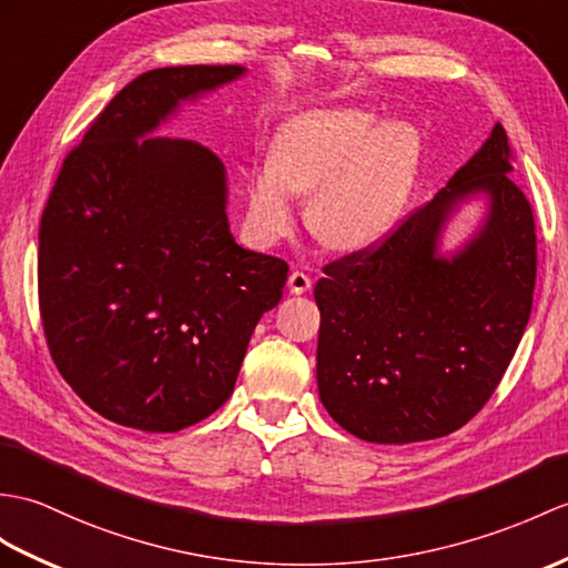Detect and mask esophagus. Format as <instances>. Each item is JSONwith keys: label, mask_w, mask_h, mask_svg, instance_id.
<instances>
[{"label": "esophagus", "mask_w": 568, "mask_h": 568, "mask_svg": "<svg viewBox=\"0 0 568 568\" xmlns=\"http://www.w3.org/2000/svg\"><path fill=\"white\" fill-rule=\"evenodd\" d=\"M287 287H290V293L293 295H302V293H307V290L312 287V278L307 273H302V271H293L287 275Z\"/></svg>", "instance_id": "1"}]
</instances>
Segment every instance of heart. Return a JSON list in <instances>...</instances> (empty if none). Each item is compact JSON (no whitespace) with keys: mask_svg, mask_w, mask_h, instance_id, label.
<instances>
[{"mask_svg":"<svg viewBox=\"0 0 568 568\" xmlns=\"http://www.w3.org/2000/svg\"><path fill=\"white\" fill-rule=\"evenodd\" d=\"M418 152L406 123H379L358 109L300 113L275 133L268 166L248 174V220L261 240H283L295 224L290 193H312L307 224L316 240L334 252H361L397 224Z\"/></svg>","mask_w":568,"mask_h":568,"instance_id":"heart-1","label":"heart"}]
</instances>
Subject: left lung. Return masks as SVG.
<instances>
[{"instance_id": "left-lung-1", "label": "left lung", "mask_w": 568, "mask_h": 568, "mask_svg": "<svg viewBox=\"0 0 568 568\" xmlns=\"http://www.w3.org/2000/svg\"><path fill=\"white\" fill-rule=\"evenodd\" d=\"M510 174L496 123L433 201L382 242L324 266L316 385L355 438H443L491 399L530 320L537 273L532 205ZM474 192L490 195V213L463 253L443 260L442 224Z\"/></svg>"}]
</instances>
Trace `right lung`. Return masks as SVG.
Here are the masks:
<instances>
[{
	"mask_svg": "<svg viewBox=\"0 0 568 568\" xmlns=\"http://www.w3.org/2000/svg\"><path fill=\"white\" fill-rule=\"evenodd\" d=\"M240 64L150 70L64 156L38 230V305L52 361L103 418L174 433L230 399L287 263L234 242L215 152L148 133Z\"/></svg>",
	"mask_w": 568,
	"mask_h": 568,
	"instance_id": "right-lung-1",
	"label": "right lung"
}]
</instances>
